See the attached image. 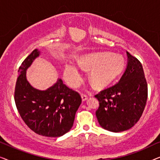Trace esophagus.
Here are the masks:
<instances>
[{
    "instance_id": "1",
    "label": "esophagus",
    "mask_w": 160,
    "mask_h": 160,
    "mask_svg": "<svg viewBox=\"0 0 160 160\" xmlns=\"http://www.w3.org/2000/svg\"><path fill=\"white\" fill-rule=\"evenodd\" d=\"M81 96H82V98L83 101H85V100H87V99H88V95H85V94H82V95H81Z\"/></svg>"
}]
</instances>
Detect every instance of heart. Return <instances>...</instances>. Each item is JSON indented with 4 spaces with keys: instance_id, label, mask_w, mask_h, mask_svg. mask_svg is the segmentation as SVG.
I'll return each mask as SVG.
<instances>
[{
    "instance_id": "b5f03b06",
    "label": "heart",
    "mask_w": 160,
    "mask_h": 160,
    "mask_svg": "<svg viewBox=\"0 0 160 160\" xmlns=\"http://www.w3.org/2000/svg\"><path fill=\"white\" fill-rule=\"evenodd\" d=\"M84 68L92 69L89 74L91 82L96 87H102L111 83L123 69L124 60L120 54L109 52H96L87 54L79 60ZM64 77L71 86L76 87L81 84L82 76L77 65L73 62L65 65Z\"/></svg>"
}]
</instances>
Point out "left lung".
<instances>
[{
  "label": "left lung",
  "instance_id": "obj_1",
  "mask_svg": "<svg viewBox=\"0 0 160 160\" xmlns=\"http://www.w3.org/2000/svg\"><path fill=\"white\" fill-rule=\"evenodd\" d=\"M128 65L119 82L95 95L99 101L96 117L100 125L111 132L128 130L138 122L145 108L148 86L143 67L127 52Z\"/></svg>",
  "mask_w": 160,
  "mask_h": 160
}]
</instances>
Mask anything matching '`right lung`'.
I'll return each mask as SVG.
<instances>
[{"instance_id": "right-lung-1", "label": "right lung", "mask_w": 160, "mask_h": 160, "mask_svg": "<svg viewBox=\"0 0 160 160\" xmlns=\"http://www.w3.org/2000/svg\"><path fill=\"white\" fill-rule=\"evenodd\" d=\"M40 52L34 49L19 67L14 100L19 115L30 130L46 137H60L73 127L82 98L58 79L47 90L32 87L26 78V70Z\"/></svg>"}]
</instances>
